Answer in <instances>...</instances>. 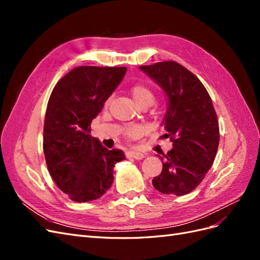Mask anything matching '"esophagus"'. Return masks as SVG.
<instances>
[{
    "label": "esophagus",
    "mask_w": 260,
    "mask_h": 260,
    "mask_svg": "<svg viewBox=\"0 0 260 260\" xmlns=\"http://www.w3.org/2000/svg\"><path fill=\"white\" fill-rule=\"evenodd\" d=\"M125 155H127V157H129V158H135V159H143L145 155L143 153L141 152H135V151H130V152H127L125 153Z\"/></svg>",
    "instance_id": "1"
}]
</instances>
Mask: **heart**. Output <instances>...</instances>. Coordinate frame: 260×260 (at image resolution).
Listing matches in <instances>:
<instances>
[{"instance_id": "heart-1", "label": "heart", "mask_w": 260, "mask_h": 260, "mask_svg": "<svg viewBox=\"0 0 260 260\" xmlns=\"http://www.w3.org/2000/svg\"><path fill=\"white\" fill-rule=\"evenodd\" d=\"M131 95L135 100L136 103L141 106H149L154 103L155 93L149 88L148 85L144 83H137L132 85L130 89ZM141 135V129L139 127H129L125 130V136L128 139H137Z\"/></svg>"}]
</instances>
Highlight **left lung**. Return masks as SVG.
I'll list each match as a JSON object with an SVG mask.
<instances>
[{
	"instance_id": "obj_1",
	"label": "left lung",
	"mask_w": 260,
	"mask_h": 260,
	"mask_svg": "<svg viewBox=\"0 0 260 260\" xmlns=\"http://www.w3.org/2000/svg\"><path fill=\"white\" fill-rule=\"evenodd\" d=\"M140 69L168 98L162 125L172 148L160 157L162 170L153 185L164 194L185 195L200 185L215 160L220 138L216 111L199 78L178 62L160 61Z\"/></svg>"
}]
</instances>
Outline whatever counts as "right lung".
<instances>
[{"instance_id": "right-lung-1", "label": "right lung", "mask_w": 260, "mask_h": 260, "mask_svg": "<svg viewBox=\"0 0 260 260\" xmlns=\"http://www.w3.org/2000/svg\"><path fill=\"white\" fill-rule=\"evenodd\" d=\"M127 72L125 67L80 66L54 86L46 107L43 152L49 172L70 200L103 196L114 181V166L125 157L93 138L91 122Z\"/></svg>"}]
</instances>
